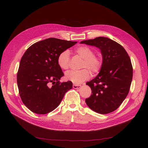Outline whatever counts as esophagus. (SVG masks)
Wrapping results in <instances>:
<instances>
[{
  "label": "esophagus",
  "mask_w": 148,
  "mask_h": 148,
  "mask_svg": "<svg viewBox=\"0 0 148 148\" xmlns=\"http://www.w3.org/2000/svg\"><path fill=\"white\" fill-rule=\"evenodd\" d=\"M80 87H81V85H79V84H73V88L75 89H79Z\"/></svg>",
  "instance_id": "esophagus-1"
}]
</instances>
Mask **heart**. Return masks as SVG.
<instances>
[{
	"instance_id": "1",
	"label": "heart",
	"mask_w": 148,
	"mask_h": 148,
	"mask_svg": "<svg viewBox=\"0 0 148 148\" xmlns=\"http://www.w3.org/2000/svg\"><path fill=\"white\" fill-rule=\"evenodd\" d=\"M75 52L83 59L82 69L80 71H69L65 74L67 80L79 84L89 79L90 72L98 73L102 68L103 59L99 54H94V51L88 46H80L75 49ZM59 66L63 69H68L70 66V56L68 50L61 52L58 58Z\"/></svg>"
}]
</instances>
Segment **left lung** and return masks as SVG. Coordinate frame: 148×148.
<instances>
[{"label": "left lung", "instance_id": "1", "mask_svg": "<svg viewBox=\"0 0 148 148\" xmlns=\"http://www.w3.org/2000/svg\"><path fill=\"white\" fill-rule=\"evenodd\" d=\"M80 43L99 48L103 59L99 74L86 83L92 94L85 101L93 111L110 113L117 109L128 94L133 79L131 59L121 44L106 37H97Z\"/></svg>", "mask_w": 148, "mask_h": 148}]
</instances>
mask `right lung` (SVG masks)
Segmentation results:
<instances>
[{"instance_id":"right-lung-1","label":"right lung","mask_w":148,"mask_h":148,"mask_svg":"<svg viewBox=\"0 0 148 148\" xmlns=\"http://www.w3.org/2000/svg\"><path fill=\"white\" fill-rule=\"evenodd\" d=\"M77 42L50 38L32 44L23 54L17 73V86L23 104L30 111L40 114L52 112L73 88L71 82H60L64 74L58 58Z\"/></svg>"}]
</instances>
